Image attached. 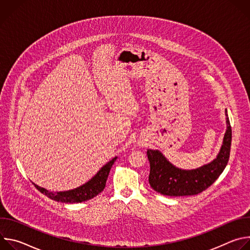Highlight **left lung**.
Here are the masks:
<instances>
[{
  "mask_svg": "<svg viewBox=\"0 0 250 250\" xmlns=\"http://www.w3.org/2000/svg\"><path fill=\"white\" fill-rule=\"evenodd\" d=\"M226 117L227 130L221 150L216 159L202 167L192 170L177 168L159 150L147 149L151 188L165 196H192L202 193L215 182L225 170L230 152L231 127L227 110Z\"/></svg>",
  "mask_w": 250,
  "mask_h": 250,
  "instance_id": "1",
  "label": "left lung"
}]
</instances>
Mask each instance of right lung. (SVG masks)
<instances>
[{
	"instance_id": "right-lung-1",
	"label": "right lung",
	"mask_w": 250,
	"mask_h": 250,
	"mask_svg": "<svg viewBox=\"0 0 250 250\" xmlns=\"http://www.w3.org/2000/svg\"><path fill=\"white\" fill-rule=\"evenodd\" d=\"M116 160H117V156L114 157L105 165H104L91 180H89L87 183L73 190L64 191V192H50L44 188L35 185L34 183L32 184L41 193H42L43 195L47 196L48 198L56 202L67 203V204L85 202L90 199H93L104 190V188L105 187V182H106V179H108L110 170Z\"/></svg>"
}]
</instances>
